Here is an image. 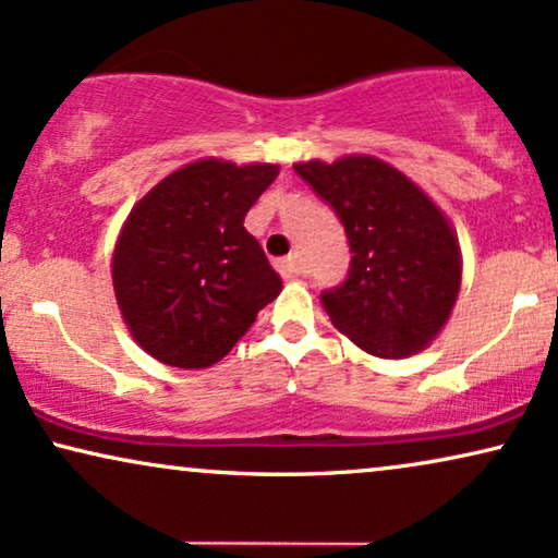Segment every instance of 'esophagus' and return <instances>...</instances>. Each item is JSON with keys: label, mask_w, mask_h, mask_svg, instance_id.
I'll return each mask as SVG.
<instances>
[{"label": "esophagus", "mask_w": 558, "mask_h": 558, "mask_svg": "<svg viewBox=\"0 0 558 558\" xmlns=\"http://www.w3.org/2000/svg\"><path fill=\"white\" fill-rule=\"evenodd\" d=\"M277 271L281 274V277H296V274L302 271V264H300V258L294 256V253H289L287 258H279L277 262Z\"/></svg>", "instance_id": "obj_1"}]
</instances>
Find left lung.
Returning a JSON list of instances; mask_svg holds the SVG:
<instances>
[{
  "instance_id": "obj_1",
  "label": "left lung",
  "mask_w": 558,
  "mask_h": 558,
  "mask_svg": "<svg viewBox=\"0 0 558 558\" xmlns=\"http://www.w3.org/2000/svg\"><path fill=\"white\" fill-rule=\"evenodd\" d=\"M341 217L349 279L320 294L330 323L379 359L436 341L461 289V248L448 217L400 169L374 156L294 163Z\"/></svg>"
}]
</instances>
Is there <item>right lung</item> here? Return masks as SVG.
<instances>
[{
	"instance_id": "add662e5",
	"label": "right lung",
	"mask_w": 558,
	"mask_h": 558,
	"mask_svg": "<svg viewBox=\"0 0 558 558\" xmlns=\"http://www.w3.org/2000/svg\"><path fill=\"white\" fill-rule=\"evenodd\" d=\"M277 173V163L199 158L130 209L112 251V287L148 356L177 368L213 366L277 300L279 274L243 228Z\"/></svg>"
}]
</instances>
